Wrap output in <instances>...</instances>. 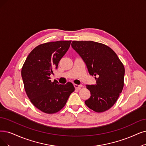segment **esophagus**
<instances>
[{
    "mask_svg": "<svg viewBox=\"0 0 146 146\" xmlns=\"http://www.w3.org/2000/svg\"><path fill=\"white\" fill-rule=\"evenodd\" d=\"M74 87H75V89H78V90H80V89L81 88V87H83V85H82V84H80V85H78V84H74Z\"/></svg>",
    "mask_w": 146,
    "mask_h": 146,
    "instance_id": "34e87169",
    "label": "esophagus"
}]
</instances>
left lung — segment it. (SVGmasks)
<instances>
[{"mask_svg": "<svg viewBox=\"0 0 146 146\" xmlns=\"http://www.w3.org/2000/svg\"><path fill=\"white\" fill-rule=\"evenodd\" d=\"M72 48L82 58L96 84L86 85L90 97L86 106L98 113L106 111L117 101L124 85L125 68L109 46L94 41H74Z\"/></svg>", "mask_w": 146, "mask_h": 146, "instance_id": "obj_1", "label": "left lung"}]
</instances>
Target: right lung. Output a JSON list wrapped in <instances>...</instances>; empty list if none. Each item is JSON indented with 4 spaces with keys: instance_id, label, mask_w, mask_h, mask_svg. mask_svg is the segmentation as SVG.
Instances as JSON below:
<instances>
[{
    "instance_id": "1",
    "label": "right lung",
    "mask_w": 146,
    "mask_h": 146,
    "mask_svg": "<svg viewBox=\"0 0 146 146\" xmlns=\"http://www.w3.org/2000/svg\"><path fill=\"white\" fill-rule=\"evenodd\" d=\"M71 40L40 44L30 53L23 66L21 77L28 98L41 111L53 114L60 111L75 90L71 83L51 82L50 75L68 50Z\"/></svg>"
}]
</instances>
